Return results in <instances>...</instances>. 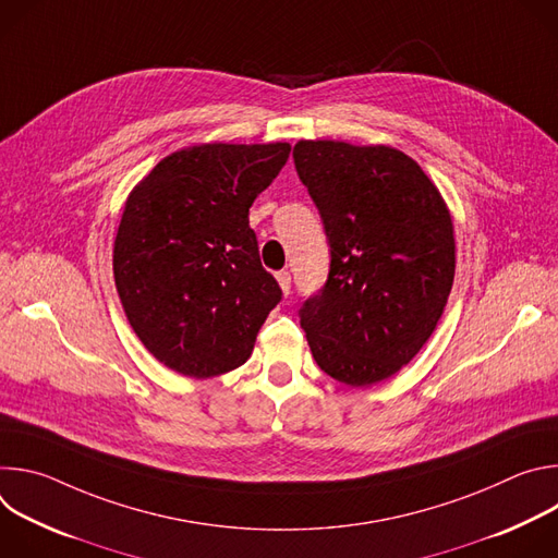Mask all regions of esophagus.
<instances>
[{"label": "esophagus", "instance_id": "34e87169", "mask_svg": "<svg viewBox=\"0 0 558 558\" xmlns=\"http://www.w3.org/2000/svg\"><path fill=\"white\" fill-rule=\"evenodd\" d=\"M276 280H278V284H280V289H282V293L289 295V289H291V274H289V271H278V274H276Z\"/></svg>", "mask_w": 558, "mask_h": 558}]
</instances>
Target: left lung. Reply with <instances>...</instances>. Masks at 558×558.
Wrapping results in <instances>:
<instances>
[{
	"label": "left lung",
	"mask_w": 558,
	"mask_h": 558,
	"mask_svg": "<svg viewBox=\"0 0 558 558\" xmlns=\"http://www.w3.org/2000/svg\"><path fill=\"white\" fill-rule=\"evenodd\" d=\"M300 181L331 245L323 289L300 308L313 360L364 388L392 377L433 336L454 280L450 209L417 166L390 145L298 141Z\"/></svg>",
	"instance_id": "obj_1"
}]
</instances>
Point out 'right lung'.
<instances>
[{"label":"right lung","mask_w":558,"mask_h":558,"mask_svg":"<svg viewBox=\"0 0 558 558\" xmlns=\"http://www.w3.org/2000/svg\"><path fill=\"white\" fill-rule=\"evenodd\" d=\"M291 145L196 143L161 158L128 194L114 238L117 291L143 347L207 379L243 366L280 287L260 265L250 207Z\"/></svg>","instance_id":"1"}]
</instances>
